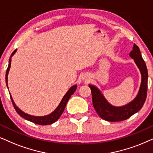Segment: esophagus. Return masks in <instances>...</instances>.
<instances>
[{
    "label": "esophagus",
    "mask_w": 153,
    "mask_h": 153,
    "mask_svg": "<svg viewBox=\"0 0 153 153\" xmlns=\"http://www.w3.org/2000/svg\"><path fill=\"white\" fill-rule=\"evenodd\" d=\"M86 78V79H87V78Z\"/></svg>",
    "instance_id": "obj_1"
}]
</instances>
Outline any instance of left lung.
Returning <instances> with one entry per match:
<instances>
[{"mask_svg":"<svg viewBox=\"0 0 153 153\" xmlns=\"http://www.w3.org/2000/svg\"><path fill=\"white\" fill-rule=\"evenodd\" d=\"M129 55L134 59L135 63L140 69L142 76L140 90L134 100L123 107H114L105 100L100 91L96 87L89 85L92 92V104L94 109L98 115L106 121L114 122L128 119L138 112L143 107L146 102L148 90V70L146 63L141 56L140 49L136 44H133V50L130 52Z\"/></svg>","mask_w":153,"mask_h":153,"instance_id":"1","label":"left lung"}]
</instances>
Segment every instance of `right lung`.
Wrapping results in <instances>:
<instances>
[{"label":"right lung","mask_w":153,"mask_h":153,"mask_svg":"<svg viewBox=\"0 0 153 153\" xmlns=\"http://www.w3.org/2000/svg\"><path fill=\"white\" fill-rule=\"evenodd\" d=\"M17 49H15L14 51L13 52L12 54H11L10 57V60H9V64H8V67H7V71H6V75H5V80H6V84L7 85V75H8V72L10 71V64H11V57L14 55L15 52H16ZM77 88V85H74L73 87H71L70 88V90L67 92V93L65 94V96L63 97V98L61 100V103L59 104V107H58L56 109H55V111L52 112L51 114L48 115V116H45V117H34V116H31L25 113L19 109L18 107L15 105V104L13 102V100L12 99V97H10L11 100H12L13 107H14L15 109L16 110L17 113L18 114L20 117H22V118H24L25 119L27 120V121H30L31 122L36 123V124L39 125H49L51 124L56 121L58 119H59V117H61V114H63V111H64L65 106H66V104L68 100L70 99L71 96L74 93L75 90Z\"/></svg>","instance_id":"obj_1"}]
</instances>
